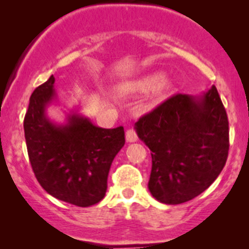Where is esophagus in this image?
<instances>
[{
    "label": "esophagus",
    "mask_w": 249,
    "mask_h": 249,
    "mask_svg": "<svg viewBox=\"0 0 249 249\" xmlns=\"http://www.w3.org/2000/svg\"><path fill=\"white\" fill-rule=\"evenodd\" d=\"M137 140H139V137H137L136 131H135V130H132V129L127 130V131H126V141H127V142L132 143V142H136Z\"/></svg>",
    "instance_id": "obj_1"
}]
</instances>
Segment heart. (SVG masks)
Here are the masks:
<instances>
[{"label":"heart","mask_w":249,"mask_h":249,"mask_svg":"<svg viewBox=\"0 0 249 249\" xmlns=\"http://www.w3.org/2000/svg\"><path fill=\"white\" fill-rule=\"evenodd\" d=\"M171 88V82L165 79L164 72H153L137 79L127 82L124 85V90L134 92H149L155 89V94L161 95Z\"/></svg>","instance_id":"obj_1"}]
</instances>
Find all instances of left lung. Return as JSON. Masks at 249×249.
<instances>
[{
  "mask_svg": "<svg viewBox=\"0 0 249 249\" xmlns=\"http://www.w3.org/2000/svg\"><path fill=\"white\" fill-rule=\"evenodd\" d=\"M152 150L148 189L155 200L178 205L205 192L219 176L229 150V122L217 88L177 94L135 123Z\"/></svg>",
  "mask_w": 249,
  "mask_h": 249,
  "instance_id": "1",
  "label": "left lung"
}]
</instances>
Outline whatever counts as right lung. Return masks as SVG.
<instances>
[{"mask_svg": "<svg viewBox=\"0 0 249 249\" xmlns=\"http://www.w3.org/2000/svg\"><path fill=\"white\" fill-rule=\"evenodd\" d=\"M55 78L35 89L24 119L25 140L32 170L49 195L79 207L100 202L106 195L113 159L125 144L124 127L104 129L69 109L64 123L48 115L59 101Z\"/></svg>", "mask_w": 249, "mask_h": 249, "instance_id": "add662e5", "label": "right lung"}]
</instances>
